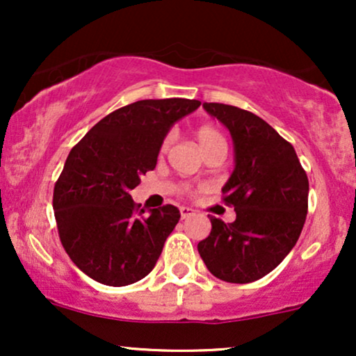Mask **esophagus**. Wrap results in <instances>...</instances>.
Returning a JSON list of instances; mask_svg holds the SVG:
<instances>
[{
  "instance_id": "34e87169",
  "label": "esophagus",
  "mask_w": 356,
  "mask_h": 356,
  "mask_svg": "<svg viewBox=\"0 0 356 356\" xmlns=\"http://www.w3.org/2000/svg\"><path fill=\"white\" fill-rule=\"evenodd\" d=\"M179 211H181V218L182 219H187V218H191V216L195 214V211L192 209V207H186V206H182Z\"/></svg>"
}]
</instances>
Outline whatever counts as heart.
Wrapping results in <instances>:
<instances>
[{"label": "heart", "instance_id": "b5f03b06", "mask_svg": "<svg viewBox=\"0 0 356 356\" xmlns=\"http://www.w3.org/2000/svg\"><path fill=\"white\" fill-rule=\"evenodd\" d=\"M195 138H197L199 145H201V149H207V147L218 144V142H224V138L218 132V130L214 129V127L211 125H202L199 127L197 130H195ZM167 147V140H164V144H162L161 150H164Z\"/></svg>", "mask_w": 356, "mask_h": 356}]
</instances>
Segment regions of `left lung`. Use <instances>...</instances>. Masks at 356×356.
Instances as JSON below:
<instances>
[{
    "instance_id": "1",
    "label": "left lung",
    "mask_w": 356,
    "mask_h": 356,
    "mask_svg": "<svg viewBox=\"0 0 356 356\" xmlns=\"http://www.w3.org/2000/svg\"><path fill=\"white\" fill-rule=\"evenodd\" d=\"M234 142V172L222 201L234 222L211 218L197 244L209 271L227 283H251L271 273L295 248L308 212V175L288 140L263 118L224 104H204Z\"/></svg>"
}]
</instances>
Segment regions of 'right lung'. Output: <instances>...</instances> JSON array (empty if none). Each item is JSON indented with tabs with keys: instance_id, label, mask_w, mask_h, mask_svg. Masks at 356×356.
<instances>
[{
	"instance_id": "add662e5",
	"label": "right lung",
	"mask_w": 356,
	"mask_h": 356,
	"mask_svg": "<svg viewBox=\"0 0 356 356\" xmlns=\"http://www.w3.org/2000/svg\"><path fill=\"white\" fill-rule=\"evenodd\" d=\"M199 105L189 99L134 102L102 118L70 150L53 189V209L65 251L92 280L127 286L154 269L181 212L170 204L140 209L130 191L155 169L170 127Z\"/></svg>"
}]
</instances>
